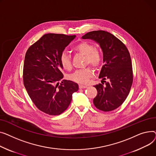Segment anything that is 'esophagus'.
<instances>
[{
	"instance_id": "obj_1",
	"label": "esophagus",
	"mask_w": 156,
	"mask_h": 156,
	"mask_svg": "<svg viewBox=\"0 0 156 156\" xmlns=\"http://www.w3.org/2000/svg\"><path fill=\"white\" fill-rule=\"evenodd\" d=\"M79 89H85V88L87 87V86H84V85H82V84H79Z\"/></svg>"
}]
</instances>
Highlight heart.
Here are the masks:
<instances>
[{"instance_id":"1","label":"heart","mask_w":156,"mask_h":156,"mask_svg":"<svg viewBox=\"0 0 156 156\" xmlns=\"http://www.w3.org/2000/svg\"><path fill=\"white\" fill-rule=\"evenodd\" d=\"M76 52H77L85 56V63L86 65L90 64L95 68H98L102 65L103 62V53L99 50L95 48V47L91 43L83 41L76 44L73 48ZM61 66L66 70L72 69V65L70 56L68 53H63L60 57ZM94 71L92 68L87 67L83 69H79L75 71L70 76V79L78 83L86 84L89 80V79L93 76Z\"/></svg>"}]
</instances>
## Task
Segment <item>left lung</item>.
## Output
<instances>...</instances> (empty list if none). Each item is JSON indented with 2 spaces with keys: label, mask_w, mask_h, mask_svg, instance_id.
Instances as JSON below:
<instances>
[{
  "label": "left lung",
  "mask_w": 156,
  "mask_h": 156,
  "mask_svg": "<svg viewBox=\"0 0 156 156\" xmlns=\"http://www.w3.org/2000/svg\"><path fill=\"white\" fill-rule=\"evenodd\" d=\"M83 39L98 42L103 52L104 65L99 79H108L104 85L94 86L98 94L94 106L101 111L111 112L120 106L129 95L133 82V70L130 53L125 44L110 33L98 30L82 36Z\"/></svg>",
  "instance_id": "left-lung-1"
}]
</instances>
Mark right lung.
I'll list each match as a JSON object with an SVG mask.
<instances>
[{
  "instance_id": "right-lung-1",
  "label": "right lung",
  "mask_w": 156,
  "mask_h": 156,
  "mask_svg": "<svg viewBox=\"0 0 156 156\" xmlns=\"http://www.w3.org/2000/svg\"><path fill=\"white\" fill-rule=\"evenodd\" d=\"M76 35L48 33L27 49L23 67V83L34 105L49 115H59L69 107L79 86L63 80L60 57Z\"/></svg>"
}]
</instances>
